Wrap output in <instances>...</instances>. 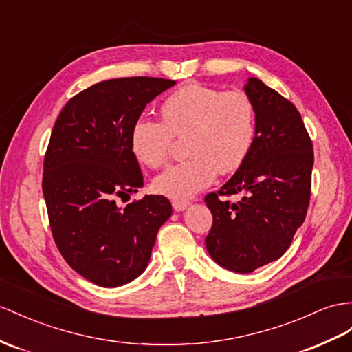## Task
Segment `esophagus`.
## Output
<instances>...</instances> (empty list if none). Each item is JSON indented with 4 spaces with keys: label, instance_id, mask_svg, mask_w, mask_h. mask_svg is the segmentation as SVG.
<instances>
[{
    "label": "esophagus",
    "instance_id": "1",
    "mask_svg": "<svg viewBox=\"0 0 352 352\" xmlns=\"http://www.w3.org/2000/svg\"><path fill=\"white\" fill-rule=\"evenodd\" d=\"M188 205H190V204H188L187 201H182V199H175V201H173V206H174V210H175V211H178V212L184 211Z\"/></svg>",
    "mask_w": 352,
    "mask_h": 352
}]
</instances>
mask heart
Instances as JSON below:
<instances>
[{"label": "heart", "mask_w": 352, "mask_h": 352, "mask_svg": "<svg viewBox=\"0 0 352 352\" xmlns=\"http://www.w3.org/2000/svg\"><path fill=\"white\" fill-rule=\"evenodd\" d=\"M162 123L141 119L132 126L131 150L142 165H164L173 137L186 138L188 159L170 165L155 178L165 196L186 199L210 186L215 174L238 170L256 140V108L239 90L188 83L170 94L160 107Z\"/></svg>", "instance_id": "b5f03b06"}]
</instances>
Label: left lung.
<instances>
[{"label": "left lung", "mask_w": 352, "mask_h": 352, "mask_svg": "<svg viewBox=\"0 0 352 352\" xmlns=\"http://www.w3.org/2000/svg\"><path fill=\"white\" fill-rule=\"evenodd\" d=\"M244 90L256 108L254 146L220 192L205 197L212 214L206 250L215 263L236 274L253 272L290 247L308 211L314 165L297 108L256 77ZM238 192V203L218 197Z\"/></svg>", "instance_id": "left-lung-1"}]
</instances>
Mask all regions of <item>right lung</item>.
Segmentation results:
<instances>
[{"instance_id":"right-lung-1","label":"right lung","mask_w":352,"mask_h":352,"mask_svg":"<svg viewBox=\"0 0 352 352\" xmlns=\"http://www.w3.org/2000/svg\"><path fill=\"white\" fill-rule=\"evenodd\" d=\"M174 80L111 78L73 96L53 126L43 195L65 262L99 287H120L146 270L157 232L173 214L165 196L117 206L144 186L131 131Z\"/></svg>"}]
</instances>
